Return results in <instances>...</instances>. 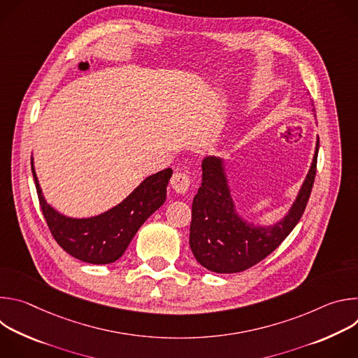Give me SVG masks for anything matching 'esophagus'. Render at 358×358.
<instances>
[{"instance_id": "esophagus-1", "label": "esophagus", "mask_w": 358, "mask_h": 358, "mask_svg": "<svg viewBox=\"0 0 358 358\" xmlns=\"http://www.w3.org/2000/svg\"><path fill=\"white\" fill-rule=\"evenodd\" d=\"M171 188L178 194H185L189 189L191 178L185 173H174L171 177Z\"/></svg>"}]
</instances>
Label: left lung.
Here are the masks:
<instances>
[{
	"mask_svg": "<svg viewBox=\"0 0 358 358\" xmlns=\"http://www.w3.org/2000/svg\"><path fill=\"white\" fill-rule=\"evenodd\" d=\"M317 152L319 136L310 169L294 201L285 217L272 225H259L243 218L236 210L224 159L214 155L203 159L202 182L192 201L189 227V246L196 262L215 273H238L271 255L293 231L308 206L316 177Z\"/></svg>",
	"mask_w": 358,
	"mask_h": 358,
	"instance_id": "obj_1",
	"label": "left lung"
}]
</instances>
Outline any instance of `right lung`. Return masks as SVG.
I'll use <instances>...</instances> for the list:
<instances>
[{
	"label": "right lung",
	"mask_w": 358,
	"mask_h": 358,
	"mask_svg": "<svg viewBox=\"0 0 358 358\" xmlns=\"http://www.w3.org/2000/svg\"><path fill=\"white\" fill-rule=\"evenodd\" d=\"M31 167L42 214L55 241L73 258L93 265L112 264L122 257L138 228L166 202L167 185L173 176L171 169L151 174L110 210L93 217L75 218L46 202L36 177L34 156Z\"/></svg>",
	"instance_id": "add662e5"
}]
</instances>
